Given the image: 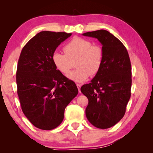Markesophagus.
Instances as JSON below:
<instances>
[{
    "label": "esophagus",
    "mask_w": 153,
    "mask_h": 153,
    "mask_svg": "<svg viewBox=\"0 0 153 153\" xmlns=\"http://www.w3.org/2000/svg\"><path fill=\"white\" fill-rule=\"evenodd\" d=\"M76 86H77V88H78L79 92H80V87H81L82 84H76Z\"/></svg>",
    "instance_id": "esophagus-1"
}]
</instances>
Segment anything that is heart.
<instances>
[{
	"label": "heart",
	"instance_id": "b5f03b06",
	"mask_svg": "<svg viewBox=\"0 0 153 153\" xmlns=\"http://www.w3.org/2000/svg\"><path fill=\"white\" fill-rule=\"evenodd\" d=\"M63 54L54 52L52 61L56 69L61 74H67L72 67V61L77 59V69L67 75V78L75 82H83L90 74L95 76L99 72L103 61V51L97 45H92L90 41L75 37L64 46Z\"/></svg>",
	"mask_w": 153,
	"mask_h": 153
}]
</instances>
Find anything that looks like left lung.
I'll return each mask as SVG.
<instances>
[{"label":"left lung","instance_id":"left-lung-1","mask_svg":"<svg viewBox=\"0 0 153 153\" xmlns=\"http://www.w3.org/2000/svg\"><path fill=\"white\" fill-rule=\"evenodd\" d=\"M82 35L97 38L104 54L99 72L80 89L88 99L86 115L96 128L107 129L125 115L131 96L130 59L125 46L108 31L100 30Z\"/></svg>","mask_w":153,"mask_h":153}]
</instances>
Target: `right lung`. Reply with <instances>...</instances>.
I'll return each mask as SVG.
<instances>
[{"instance_id": "add662e5", "label": "right lung", "mask_w": 153, "mask_h": 153, "mask_svg": "<svg viewBox=\"0 0 153 153\" xmlns=\"http://www.w3.org/2000/svg\"><path fill=\"white\" fill-rule=\"evenodd\" d=\"M71 33L42 31L23 48L18 61L16 82L22 109L36 128L51 130L64 118L65 108L76 97L75 82L59 71L52 55Z\"/></svg>"}]
</instances>
